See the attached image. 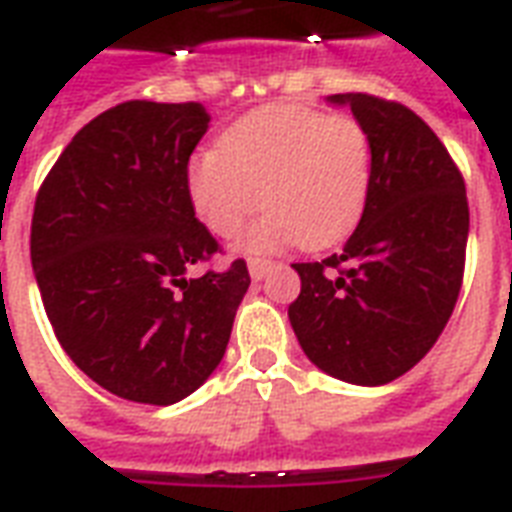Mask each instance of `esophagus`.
Instances as JSON below:
<instances>
[{"label":"esophagus","mask_w":512,"mask_h":512,"mask_svg":"<svg viewBox=\"0 0 512 512\" xmlns=\"http://www.w3.org/2000/svg\"><path fill=\"white\" fill-rule=\"evenodd\" d=\"M273 265H276L273 260H249V276L255 281H263Z\"/></svg>","instance_id":"esophagus-1"}]
</instances>
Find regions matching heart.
Returning <instances> with one entry per match:
<instances>
[{
	"label": "heart",
	"instance_id": "1",
	"mask_svg": "<svg viewBox=\"0 0 512 512\" xmlns=\"http://www.w3.org/2000/svg\"><path fill=\"white\" fill-rule=\"evenodd\" d=\"M188 199L209 233L233 239L260 204L271 212L241 244L249 255L289 244L324 249L364 215L372 188V143L356 119L292 103L249 111L220 146L188 164Z\"/></svg>",
	"mask_w": 512,
	"mask_h": 512
}]
</instances>
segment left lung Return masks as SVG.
I'll use <instances>...</instances> for the list:
<instances>
[{
  "mask_svg": "<svg viewBox=\"0 0 512 512\" xmlns=\"http://www.w3.org/2000/svg\"><path fill=\"white\" fill-rule=\"evenodd\" d=\"M372 143V188L340 255L295 263L289 324L305 356L350 385H385L420 361L452 316L465 271V180L436 132L401 103L329 95Z\"/></svg>",
  "mask_w": 512,
  "mask_h": 512,
  "instance_id": "8db88e82",
  "label": "left lung"
}]
</instances>
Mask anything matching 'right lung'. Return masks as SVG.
<instances>
[{"mask_svg":"<svg viewBox=\"0 0 512 512\" xmlns=\"http://www.w3.org/2000/svg\"><path fill=\"white\" fill-rule=\"evenodd\" d=\"M201 103L130 100L84 124L39 188L31 265L68 358L100 388L170 406L223 361L249 289L244 260L185 273L217 252L188 199Z\"/></svg>","mask_w":512,"mask_h":512,"instance_id":"1","label":"right lung"}]
</instances>
